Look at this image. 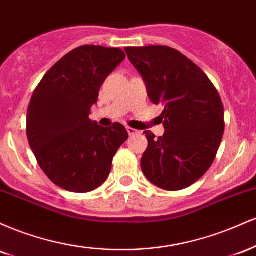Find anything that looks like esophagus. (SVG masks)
<instances>
[{"mask_svg": "<svg viewBox=\"0 0 256 256\" xmlns=\"http://www.w3.org/2000/svg\"><path fill=\"white\" fill-rule=\"evenodd\" d=\"M126 131H128V134H130V136H132V134H137V132H138L136 128H130V126H128V128H126Z\"/></svg>", "mask_w": 256, "mask_h": 256, "instance_id": "34e87169", "label": "esophagus"}]
</instances>
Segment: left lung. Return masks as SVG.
<instances>
[{"label": "left lung", "mask_w": 256, "mask_h": 256, "mask_svg": "<svg viewBox=\"0 0 256 256\" xmlns=\"http://www.w3.org/2000/svg\"><path fill=\"white\" fill-rule=\"evenodd\" d=\"M125 52L150 101L165 107L164 136L144 131L148 148L142 171L161 189H185L208 171L218 152L224 134L222 98L206 73L176 49L128 46Z\"/></svg>", "instance_id": "8db88e82"}]
</instances>
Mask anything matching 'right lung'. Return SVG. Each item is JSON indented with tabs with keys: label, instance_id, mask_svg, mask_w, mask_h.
Here are the masks:
<instances>
[{
	"label": "right lung",
	"instance_id": "right-lung-1",
	"mask_svg": "<svg viewBox=\"0 0 256 256\" xmlns=\"http://www.w3.org/2000/svg\"><path fill=\"white\" fill-rule=\"evenodd\" d=\"M124 58L122 49L82 46L58 60L32 95L28 143L46 177L67 192H89L104 184L128 140L119 122L104 128L89 119L100 88Z\"/></svg>",
	"mask_w": 256,
	"mask_h": 256
}]
</instances>
